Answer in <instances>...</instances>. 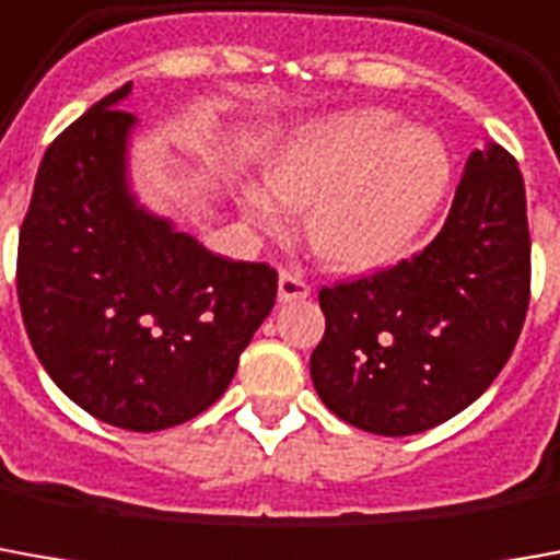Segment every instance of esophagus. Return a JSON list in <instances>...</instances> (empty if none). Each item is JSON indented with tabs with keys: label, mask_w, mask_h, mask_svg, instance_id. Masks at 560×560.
I'll return each mask as SVG.
<instances>
[{
	"label": "esophagus",
	"mask_w": 560,
	"mask_h": 560,
	"mask_svg": "<svg viewBox=\"0 0 560 560\" xmlns=\"http://www.w3.org/2000/svg\"><path fill=\"white\" fill-rule=\"evenodd\" d=\"M312 288L306 284V279L293 269H281L279 276V303H296V300H306Z\"/></svg>",
	"instance_id": "obj_1"
}]
</instances>
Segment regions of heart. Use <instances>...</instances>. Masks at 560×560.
<instances>
[{"mask_svg":"<svg viewBox=\"0 0 560 560\" xmlns=\"http://www.w3.org/2000/svg\"><path fill=\"white\" fill-rule=\"evenodd\" d=\"M452 187L440 132L406 127L388 108L320 117L267 163V190L248 187L242 212L279 230L281 202L306 212V242L327 267L366 272L397 260L421 236Z\"/></svg>","mask_w":560,"mask_h":560,"instance_id":"obj_1","label":"heart"}]
</instances>
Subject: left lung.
<instances>
[{
	"instance_id": "obj_1",
	"label": "left lung",
	"mask_w": 560,
	"mask_h": 560,
	"mask_svg": "<svg viewBox=\"0 0 560 560\" xmlns=\"http://www.w3.org/2000/svg\"><path fill=\"white\" fill-rule=\"evenodd\" d=\"M530 300L525 178L494 142L476 148L443 230L370 279L320 288L312 351L324 406L378 436L436 428L498 378Z\"/></svg>"
}]
</instances>
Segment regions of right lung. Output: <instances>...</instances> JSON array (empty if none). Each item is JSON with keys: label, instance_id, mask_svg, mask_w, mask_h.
Returning a JSON list of instances; mask_svg holds the SVG:
<instances>
[{"label": "right lung", "instance_id": "1", "mask_svg": "<svg viewBox=\"0 0 560 560\" xmlns=\"http://www.w3.org/2000/svg\"><path fill=\"white\" fill-rule=\"evenodd\" d=\"M132 84L45 151L18 245V300L54 385L115 428L151 433L206 412L279 291L267 264L212 254L151 212L130 178Z\"/></svg>", "mask_w": 560, "mask_h": 560}]
</instances>
